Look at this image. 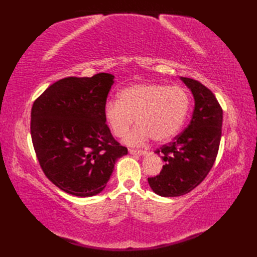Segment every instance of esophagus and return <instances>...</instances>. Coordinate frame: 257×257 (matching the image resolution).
I'll return each instance as SVG.
<instances>
[{
  "label": "esophagus",
  "mask_w": 257,
  "mask_h": 257,
  "mask_svg": "<svg viewBox=\"0 0 257 257\" xmlns=\"http://www.w3.org/2000/svg\"><path fill=\"white\" fill-rule=\"evenodd\" d=\"M146 150H136V149H129L130 155H136V156H143L146 155Z\"/></svg>",
  "instance_id": "34e87169"
}]
</instances>
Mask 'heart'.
<instances>
[{
    "label": "heart",
    "mask_w": 257,
    "mask_h": 257,
    "mask_svg": "<svg viewBox=\"0 0 257 257\" xmlns=\"http://www.w3.org/2000/svg\"><path fill=\"white\" fill-rule=\"evenodd\" d=\"M191 98L181 86L140 83L125 87L118 100H109L103 117L117 138L124 137L136 120V128L125 137L130 146H141L149 139L157 143L173 138L188 118Z\"/></svg>",
    "instance_id": "obj_1"
}]
</instances>
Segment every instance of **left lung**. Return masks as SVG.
Here are the masks:
<instances>
[{
	"mask_svg": "<svg viewBox=\"0 0 257 257\" xmlns=\"http://www.w3.org/2000/svg\"><path fill=\"white\" fill-rule=\"evenodd\" d=\"M181 79L192 91L195 105L184 132L156 150L166 163L148 182L161 196H180L198 187L214 165L222 136L223 110L214 94L198 80Z\"/></svg>",
	"mask_w": 257,
	"mask_h": 257,
	"instance_id": "8db88e82",
	"label": "left lung"
}]
</instances>
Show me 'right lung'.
<instances>
[{
  "label": "right lung",
  "mask_w": 257,
  "mask_h": 257,
  "mask_svg": "<svg viewBox=\"0 0 257 257\" xmlns=\"http://www.w3.org/2000/svg\"><path fill=\"white\" fill-rule=\"evenodd\" d=\"M113 76L66 77L33 103L31 136L43 172L57 188L76 196L105 189L125 147L112 137L103 117Z\"/></svg>",
  "instance_id": "add662e5"
}]
</instances>
